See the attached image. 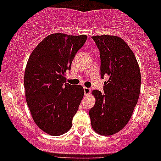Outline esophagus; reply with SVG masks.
<instances>
[{"label": "esophagus", "mask_w": 161, "mask_h": 161, "mask_svg": "<svg viewBox=\"0 0 161 161\" xmlns=\"http://www.w3.org/2000/svg\"><path fill=\"white\" fill-rule=\"evenodd\" d=\"M83 90H84V93H85V95H88V94L90 93L91 90L90 88H87V87H84Z\"/></svg>", "instance_id": "1"}]
</instances>
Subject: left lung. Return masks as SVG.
<instances>
[{
    "mask_svg": "<svg viewBox=\"0 0 161 161\" xmlns=\"http://www.w3.org/2000/svg\"><path fill=\"white\" fill-rule=\"evenodd\" d=\"M100 55V75L109 77L102 94L93 90L95 105L90 111L92 129L101 136L121 131L130 120L139 100L141 74L137 60L129 45L119 36H92Z\"/></svg>",
    "mask_w": 161,
    "mask_h": 161,
    "instance_id": "obj_1",
    "label": "left lung"
}]
</instances>
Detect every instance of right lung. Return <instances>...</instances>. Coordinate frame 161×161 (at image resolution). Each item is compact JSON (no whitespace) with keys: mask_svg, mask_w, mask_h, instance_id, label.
<instances>
[{"mask_svg":"<svg viewBox=\"0 0 161 161\" xmlns=\"http://www.w3.org/2000/svg\"><path fill=\"white\" fill-rule=\"evenodd\" d=\"M86 39V35L50 34L29 58L24 75L27 104L34 122L51 136H60L71 129L83 98V87L70 85L64 76Z\"/></svg>","mask_w":161,"mask_h":161,"instance_id":"add662e5","label":"right lung"}]
</instances>
